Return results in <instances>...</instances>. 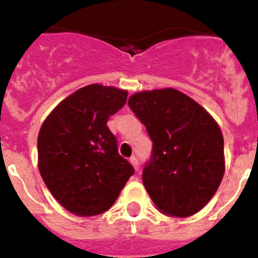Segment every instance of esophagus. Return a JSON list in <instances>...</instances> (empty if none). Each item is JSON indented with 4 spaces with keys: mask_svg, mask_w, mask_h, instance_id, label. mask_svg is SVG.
I'll return each instance as SVG.
<instances>
[{
    "mask_svg": "<svg viewBox=\"0 0 258 258\" xmlns=\"http://www.w3.org/2000/svg\"><path fill=\"white\" fill-rule=\"evenodd\" d=\"M129 161H131V164L133 165L134 170L140 169V163H138V159H137L136 156H132L131 159H129Z\"/></svg>",
    "mask_w": 258,
    "mask_h": 258,
    "instance_id": "1",
    "label": "esophagus"
}]
</instances>
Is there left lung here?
Returning a JSON list of instances; mask_svg holds the SVG:
<instances>
[{
	"label": "left lung",
	"instance_id": "8db88e82",
	"mask_svg": "<svg viewBox=\"0 0 258 258\" xmlns=\"http://www.w3.org/2000/svg\"><path fill=\"white\" fill-rule=\"evenodd\" d=\"M152 141L142 181L161 213L188 217L217 191L223 173V137L213 117L173 88L136 93L127 101Z\"/></svg>",
	"mask_w": 258,
	"mask_h": 258
}]
</instances>
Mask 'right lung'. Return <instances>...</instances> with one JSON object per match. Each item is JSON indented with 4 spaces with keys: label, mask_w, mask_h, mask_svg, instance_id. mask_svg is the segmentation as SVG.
Masks as SVG:
<instances>
[{
    "label": "right lung",
    "mask_w": 258,
    "mask_h": 258,
    "mask_svg": "<svg viewBox=\"0 0 258 258\" xmlns=\"http://www.w3.org/2000/svg\"><path fill=\"white\" fill-rule=\"evenodd\" d=\"M126 97V90L113 86H84L63 99L41 126L40 174L52 197L76 216H95L111 208L134 174L107 126Z\"/></svg>",
    "instance_id": "1"
}]
</instances>
